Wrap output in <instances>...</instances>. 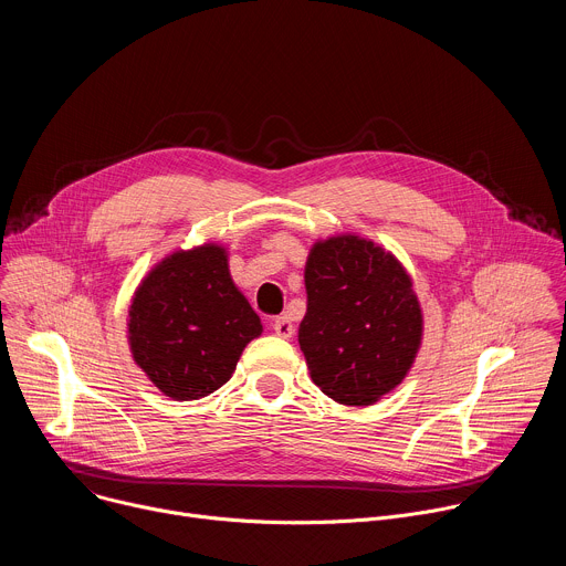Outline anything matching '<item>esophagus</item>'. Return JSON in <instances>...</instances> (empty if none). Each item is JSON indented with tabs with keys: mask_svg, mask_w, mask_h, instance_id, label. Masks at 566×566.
<instances>
[{
	"mask_svg": "<svg viewBox=\"0 0 566 566\" xmlns=\"http://www.w3.org/2000/svg\"><path fill=\"white\" fill-rule=\"evenodd\" d=\"M273 332L280 336V338H291L295 334V327L289 315H280L273 319Z\"/></svg>",
	"mask_w": 566,
	"mask_h": 566,
	"instance_id": "esophagus-1",
	"label": "esophagus"
}]
</instances>
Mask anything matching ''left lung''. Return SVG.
Here are the masks:
<instances>
[{"label":"left lung","mask_w":566,"mask_h":566,"mask_svg":"<svg viewBox=\"0 0 566 566\" xmlns=\"http://www.w3.org/2000/svg\"><path fill=\"white\" fill-rule=\"evenodd\" d=\"M304 286L297 340L322 391L345 406H369L406 378L423 315L394 255L354 234L317 241Z\"/></svg>","instance_id":"obj_1"}]
</instances>
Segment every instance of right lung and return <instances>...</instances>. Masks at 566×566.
<instances>
[{
    "instance_id": "1",
    "label": "right lung",
    "mask_w": 566,
    "mask_h": 566,
    "mask_svg": "<svg viewBox=\"0 0 566 566\" xmlns=\"http://www.w3.org/2000/svg\"><path fill=\"white\" fill-rule=\"evenodd\" d=\"M127 327L136 365L175 400H197L228 382L241 352L262 334L214 244L160 262L138 286Z\"/></svg>"
}]
</instances>
